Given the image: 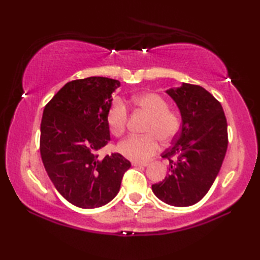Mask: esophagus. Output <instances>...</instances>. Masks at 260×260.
Wrapping results in <instances>:
<instances>
[{
	"label": "esophagus",
	"instance_id": "1",
	"mask_svg": "<svg viewBox=\"0 0 260 260\" xmlns=\"http://www.w3.org/2000/svg\"><path fill=\"white\" fill-rule=\"evenodd\" d=\"M132 165H133V167H140V168H144V167H147V163H139V162H133V163H132Z\"/></svg>",
	"mask_w": 260,
	"mask_h": 260
}]
</instances>
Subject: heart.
Instances as JSON below:
<instances>
[{"label": "heart", "instance_id": "obj_1", "mask_svg": "<svg viewBox=\"0 0 260 260\" xmlns=\"http://www.w3.org/2000/svg\"><path fill=\"white\" fill-rule=\"evenodd\" d=\"M137 108L150 115L145 135H131L121 141L117 148L124 157L134 162H146L159 150V140L172 141L181 127V117L175 110L169 109L167 99L155 92H146L133 99ZM128 112L120 99H115L109 107L106 120L109 131L120 136L126 129Z\"/></svg>", "mask_w": 260, "mask_h": 260}]
</instances>
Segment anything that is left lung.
I'll list each match as a JSON object with an SVG mask.
<instances>
[{
    "label": "left lung",
    "mask_w": 260,
    "mask_h": 260,
    "mask_svg": "<svg viewBox=\"0 0 260 260\" xmlns=\"http://www.w3.org/2000/svg\"><path fill=\"white\" fill-rule=\"evenodd\" d=\"M167 92L178 105L182 126L172 147L162 154L169 159V174L152 190L170 206L189 207L207 194L221 169L227 119L221 104L201 86L183 82Z\"/></svg>",
    "instance_id": "left-lung-1"
}]
</instances>
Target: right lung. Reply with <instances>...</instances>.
Segmentation results:
<instances>
[{
	"label": "right lung",
	"mask_w": 260,
	"mask_h": 260,
	"mask_svg": "<svg viewBox=\"0 0 260 260\" xmlns=\"http://www.w3.org/2000/svg\"><path fill=\"white\" fill-rule=\"evenodd\" d=\"M118 80L105 77L66 84L43 110L40 154L43 165L66 200L93 209L117 196L131 162L118 153L101 159L97 151L110 141L106 116Z\"/></svg>",
	"instance_id": "1"
}]
</instances>
